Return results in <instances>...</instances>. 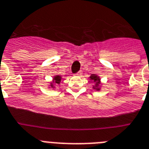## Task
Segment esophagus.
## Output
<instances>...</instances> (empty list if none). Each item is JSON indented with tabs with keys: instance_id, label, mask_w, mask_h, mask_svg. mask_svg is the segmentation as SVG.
Returning <instances> with one entry per match:
<instances>
[{
	"instance_id": "obj_1",
	"label": "esophagus",
	"mask_w": 149,
	"mask_h": 149,
	"mask_svg": "<svg viewBox=\"0 0 149 149\" xmlns=\"http://www.w3.org/2000/svg\"><path fill=\"white\" fill-rule=\"evenodd\" d=\"M81 74H82V72H77V73H76L75 74H74V75H76V76H81Z\"/></svg>"
}]
</instances>
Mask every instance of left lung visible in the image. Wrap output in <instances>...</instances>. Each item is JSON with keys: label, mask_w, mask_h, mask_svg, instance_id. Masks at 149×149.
Segmentation results:
<instances>
[{"label": "left lung", "mask_w": 149, "mask_h": 149, "mask_svg": "<svg viewBox=\"0 0 149 149\" xmlns=\"http://www.w3.org/2000/svg\"><path fill=\"white\" fill-rule=\"evenodd\" d=\"M88 79L91 81L94 84L93 85V89L96 91H100L102 87V83H101V78L99 75L95 74H92L90 77H88Z\"/></svg>", "instance_id": "obj_1"}]
</instances>
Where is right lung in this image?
I'll return each instance as SVG.
<instances>
[{"instance_id":"add662e5","label":"right lung","mask_w":149,"mask_h":149,"mask_svg":"<svg viewBox=\"0 0 149 149\" xmlns=\"http://www.w3.org/2000/svg\"><path fill=\"white\" fill-rule=\"evenodd\" d=\"M62 76L60 75H55L53 76V80H52V81L49 83V88H53L55 89L56 88V85H59L60 84V82L61 81H62Z\"/></svg>"}]
</instances>
